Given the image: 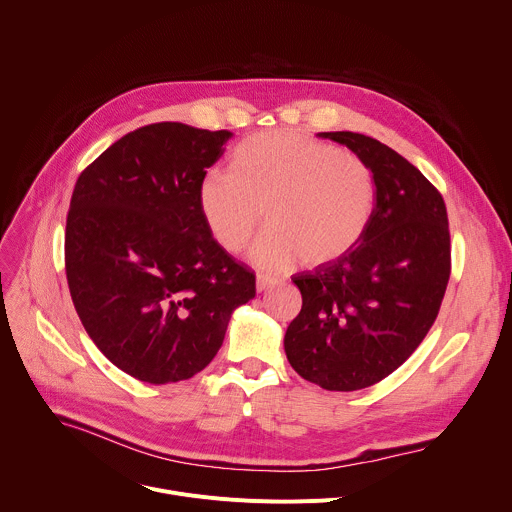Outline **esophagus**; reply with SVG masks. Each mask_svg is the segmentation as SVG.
<instances>
[{"label":"esophagus","instance_id":"obj_1","mask_svg":"<svg viewBox=\"0 0 512 512\" xmlns=\"http://www.w3.org/2000/svg\"><path fill=\"white\" fill-rule=\"evenodd\" d=\"M277 281L265 275H257V291H267L269 287H273Z\"/></svg>","mask_w":512,"mask_h":512}]
</instances>
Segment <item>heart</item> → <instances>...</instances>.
<instances>
[{
    "label": "heart",
    "mask_w": 512,
    "mask_h": 512,
    "mask_svg": "<svg viewBox=\"0 0 512 512\" xmlns=\"http://www.w3.org/2000/svg\"><path fill=\"white\" fill-rule=\"evenodd\" d=\"M196 196L206 229L229 253L249 245L265 208L271 227L255 243L251 261L281 271L300 259L326 265L356 247L373 216L375 180L358 156L273 129L241 141L229 174H206Z\"/></svg>",
    "instance_id": "b5f03b06"
}]
</instances>
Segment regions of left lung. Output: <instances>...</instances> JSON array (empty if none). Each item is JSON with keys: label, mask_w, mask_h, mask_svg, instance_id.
Segmentation results:
<instances>
[{"label": "left lung", "mask_w": 512, "mask_h": 512, "mask_svg": "<svg viewBox=\"0 0 512 512\" xmlns=\"http://www.w3.org/2000/svg\"><path fill=\"white\" fill-rule=\"evenodd\" d=\"M318 135L371 168L375 208L356 247L291 277L302 312L283 346L306 381L358 391L399 369L433 326L450 279L448 212L435 186L389 145L352 131Z\"/></svg>", "instance_id": "1"}]
</instances>
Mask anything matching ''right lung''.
Wrapping results in <instances>:
<instances>
[{
    "mask_svg": "<svg viewBox=\"0 0 512 512\" xmlns=\"http://www.w3.org/2000/svg\"><path fill=\"white\" fill-rule=\"evenodd\" d=\"M231 131L139 127L77 180L64 235L72 304L117 369L152 385L194 377L223 346L255 275L206 229L198 184Z\"/></svg>",
    "mask_w": 512,
    "mask_h": 512,
    "instance_id": "right-lung-1",
    "label": "right lung"
}]
</instances>
